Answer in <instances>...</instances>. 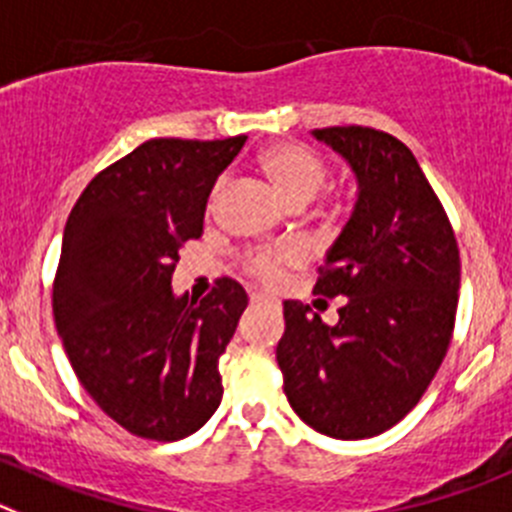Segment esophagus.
<instances>
[{"instance_id": "1", "label": "esophagus", "mask_w": 512, "mask_h": 512, "mask_svg": "<svg viewBox=\"0 0 512 512\" xmlns=\"http://www.w3.org/2000/svg\"><path fill=\"white\" fill-rule=\"evenodd\" d=\"M250 303L252 305H272L275 300H272L270 295H265V293H250Z\"/></svg>"}]
</instances>
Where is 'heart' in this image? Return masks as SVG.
<instances>
[{
	"instance_id": "1",
	"label": "heart",
	"mask_w": 512,
	"mask_h": 512,
	"mask_svg": "<svg viewBox=\"0 0 512 512\" xmlns=\"http://www.w3.org/2000/svg\"><path fill=\"white\" fill-rule=\"evenodd\" d=\"M255 164L267 176V181L293 204L310 202L328 179L326 159L315 148L298 141L270 143L255 156ZM222 189L224 179L214 181L212 191H209V207H214ZM303 260L305 252L298 245L257 247L245 255V270L262 283H275L278 278H283L288 267L300 265Z\"/></svg>"
}]
</instances>
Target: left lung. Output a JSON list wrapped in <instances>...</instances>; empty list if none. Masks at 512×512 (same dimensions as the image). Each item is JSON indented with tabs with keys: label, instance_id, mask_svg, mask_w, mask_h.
Listing matches in <instances>:
<instances>
[{
	"label": "left lung",
	"instance_id": "8db88e82",
	"mask_svg": "<svg viewBox=\"0 0 512 512\" xmlns=\"http://www.w3.org/2000/svg\"><path fill=\"white\" fill-rule=\"evenodd\" d=\"M356 171L358 202L315 295L343 298L336 326L285 300L278 343L293 412L333 439H366L407 417L442 366L460 298L455 229L417 159L369 126L313 131Z\"/></svg>",
	"mask_w": 512,
	"mask_h": 512
}]
</instances>
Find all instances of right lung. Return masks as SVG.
I'll return each mask as SVG.
<instances>
[{
    "mask_svg": "<svg viewBox=\"0 0 512 512\" xmlns=\"http://www.w3.org/2000/svg\"><path fill=\"white\" fill-rule=\"evenodd\" d=\"M245 141L151 138L95 174L65 224L57 333L83 389L136 437H189L222 401L219 356L247 308L245 288L217 278L194 303L176 298L171 275Z\"/></svg>",
    "mask_w": 512,
    "mask_h": 512,
    "instance_id": "1",
    "label": "right lung"
}]
</instances>
